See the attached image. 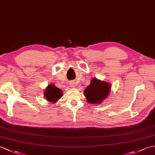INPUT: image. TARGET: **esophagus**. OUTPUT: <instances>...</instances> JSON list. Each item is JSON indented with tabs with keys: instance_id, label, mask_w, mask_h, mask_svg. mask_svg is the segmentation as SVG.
Returning <instances> with one entry per match:
<instances>
[{
	"instance_id": "esophagus-1",
	"label": "esophagus",
	"mask_w": 155,
	"mask_h": 155,
	"mask_svg": "<svg viewBox=\"0 0 155 155\" xmlns=\"http://www.w3.org/2000/svg\"><path fill=\"white\" fill-rule=\"evenodd\" d=\"M71 86H73V87H74V83H71Z\"/></svg>"
}]
</instances>
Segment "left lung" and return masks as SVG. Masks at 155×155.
<instances>
[{"mask_svg":"<svg viewBox=\"0 0 155 155\" xmlns=\"http://www.w3.org/2000/svg\"><path fill=\"white\" fill-rule=\"evenodd\" d=\"M111 84L106 81L93 78L84 91L86 101L92 104H100L108 96Z\"/></svg>","mask_w":155,"mask_h":155,"instance_id":"obj_1","label":"left lung"}]
</instances>
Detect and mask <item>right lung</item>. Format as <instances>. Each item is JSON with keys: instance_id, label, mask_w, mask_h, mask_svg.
<instances>
[{"instance_id": "right-lung-1", "label": "right lung", "mask_w": 155, "mask_h": 155, "mask_svg": "<svg viewBox=\"0 0 155 155\" xmlns=\"http://www.w3.org/2000/svg\"><path fill=\"white\" fill-rule=\"evenodd\" d=\"M62 96V91L52 83L47 86L44 91V97L49 102L56 103Z\"/></svg>"}]
</instances>
